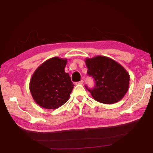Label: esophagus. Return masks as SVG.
I'll return each instance as SVG.
<instances>
[{"instance_id":"esophagus-1","label":"esophagus","mask_w":153,"mask_h":153,"mask_svg":"<svg viewBox=\"0 0 153 153\" xmlns=\"http://www.w3.org/2000/svg\"><path fill=\"white\" fill-rule=\"evenodd\" d=\"M77 84H81V85H82V84H84V81H83V80H81V81H79V82H77Z\"/></svg>"}]
</instances>
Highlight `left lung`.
Segmentation results:
<instances>
[{"instance_id": "left-lung-1", "label": "left lung", "mask_w": 153, "mask_h": 153, "mask_svg": "<svg viewBox=\"0 0 153 153\" xmlns=\"http://www.w3.org/2000/svg\"><path fill=\"white\" fill-rule=\"evenodd\" d=\"M88 74L96 82L95 88L90 90L93 98L104 104H113L121 100L128 92L129 75L117 61L105 56L86 58Z\"/></svg>"}]
</instances>
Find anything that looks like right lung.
<instances>
[{"mask_svg": "<svg viewBox=\"0 0 153 153\" xmlns=\"http://www.w3.org/2000/svg\"><path fill=\"white\" fill-rule=\"evenodd\" d=\"M67 63V59L55 56L33 72L29 88L36 104L46 109H56L69 100L74 85L65 71Z\"/></svg>", "mask_w": 153, "mask_h": 153, "instance_id": "obj_1", "label": "right lung"}]
</instances>
